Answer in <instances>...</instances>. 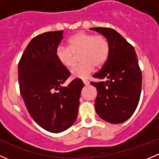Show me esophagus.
<instances>
[{"label": "esophagus", "instance_id": "1", "mask_svg": "<svg viewBox=\"0 0 159 159\" xmlns=\"http://www.w3.org/2000/svg\"><path fill=\"white\" fill-rule=\"evenodd\" d=\"M83 82H84V84H85V85H88V84H89V81H88V80H83Z\"/></svg>", "mask_w": 159, "mask_h": 159}]
</instances>
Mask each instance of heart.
<instances>
[{
  "label": "heart",
  "mask_w": 159,
  "mask_h": 159,
  "mask_svg": "<svg viewBox=\"0 0 159 159\" xmlns=\"http://www.w3.org/2000/svg\"><path fill=\"white\" fill-rule=\"evenodd\" d=\"M109 52L108 44L102 35L79 32L70 37L68 47L59 46L56 56L63 66L70 68L75 64L76 55H80V65L72 68V76L85 78L93 71L94 66L100 68L106 61Z\"/></svg>",
  "instance_id": "1"
}]
</instances>
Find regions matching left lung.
Returning <instances> with one entry per match:
<instances>
[{"label":"left lung","instance_id":"obj_1","mask_svg":"<svg viewBox=\"0 0 159 159\" xmlns=\"http://www.w3.org/2000/svg\"><path fill=\"white\" fill-rule=\"evenodd\" d=\"M107 39L108 58L93 77L105 81L91 82L98 95L94 107L102 119L120 124L133 115L139 105L142 90V71L134 48L112 28H92Z\"/></svg>","mask_w":159,"mask_h":159}]
</instances>
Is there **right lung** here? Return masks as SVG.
Returning <instances> with one entry per match:
<instances>
[{
	"instance_id": "add662e5",
	"label": "right lung",
	"mask_w": 159,
	"mask_h": 159,
	"mask_svg": "<svg viewBox=\"0 0 159 159\" xmlns=\"http://www.w3.org/2000/svg\"><path fill=\"white\" fill-rule=\"evenodd\" d=\"M63 30L34 38L18 64L20 94L34 121L42 129L60 133L76 121L82 81L75 79L62 86L70 73L56 56Z\"/></svg>"
}]
</instances>
